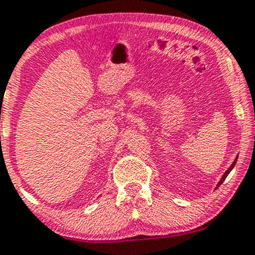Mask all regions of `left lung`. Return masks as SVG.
I'll use <instances>...</instances> for the list:
<instances>
[{
  "label": "left lung",
  "instance_id": "1",
  "mask_svg": "<svg viewBox=\"0 0 255 255\" xmlns=\"http://www.w3.org/2000/svg\"><path fill=\"white\" fill-rule=\"evenodd\" d=\"M236 161H237V156H236V159H235V160H234V162H233V164H231V165H230V167H229V168H228V170H227V171H225V172H224V174H223V176H222V178H220V181L218 182V184H217V188H218V187H219V185H220V184H222V183L225 181V178H227V177H228V174H229V173H230V171H231V170H233V168H234V167H235V164H236Z\"/></svg>",
  "mask_w": 255,
  "mask_h": 255
}]
</instances>
